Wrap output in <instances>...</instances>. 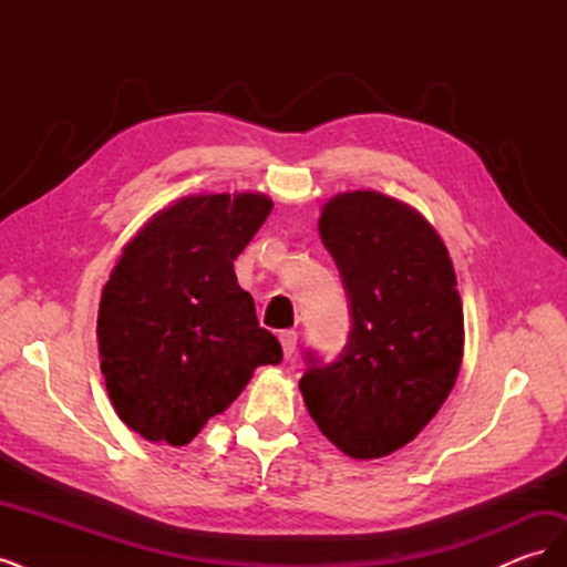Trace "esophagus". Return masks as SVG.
I'll list each match as a JSON object with an SVG mask.
<instances>
[{"label": "esophagus", "mask_w": 567, "mask_h": 567, "mask_svg": "<svg viewBox=\"0 0 567 567\" xmlns=\"http://www.w3.org/2000/svg\"><path fill=\"white\" fill-rule=\"evenodd\" d=\"M279 342H281V348H284V357L286 359H290L293 357V352H296V346H298V333L296 331H281L279 333Z\"/></svg>", "instance_id": "esophagus-1"}]
</instances>
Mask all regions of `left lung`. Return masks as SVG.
I'll return each mask as SVG.
<instances>
[{
  "instance_id": "obj_1",
  "label": "left lung",
  "mask_w": 567,
  "mask_h": 567,
  "mask_svg": "<svg viewBox=\"0 0 567 567\" xmlns=\"http://www.w3.org/2000/svg\"><path fill=\"white\" fill-rule=\"evenodd\" d=\"M319 236L352 326L336 362L305 352L300 392L340 452L381 458L414 440L456 383L463 310L454 267L435 229L379 192L331 198Z\"/></svg>"
}]
</instances>
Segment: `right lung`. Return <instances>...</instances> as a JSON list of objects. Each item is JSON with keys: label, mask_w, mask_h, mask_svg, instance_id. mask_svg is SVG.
<instances>
[{"label": "right lung", "mask_w": 567, "mask_h": 567, "mask_svg": "<svg viewBox=\"0 0 567 567\" xmlns=\"http://www.w3.org/2000/svg\"><path fill=\"white\" fill-rule=\"evenodd\" d=\"M262 194L188 196L125 246L99 305L109 398L132 431L184 447L281 346L255 315L234 260L271 213Z\"/></svg>", "instance_id": "1"}]
</instances>
